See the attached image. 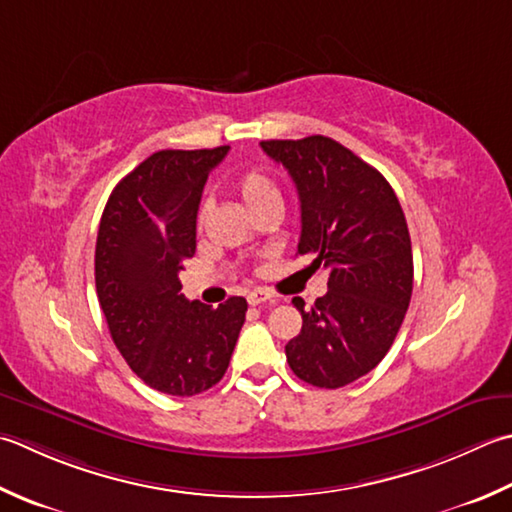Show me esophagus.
Here are the masks:
<instances>
[{"instance_id": "34e87169", "label": "esophagus", "mask_w": 512, "mask_h": 512, "mask_svg": "<svg viewBox=\"0 0 512 512\" xmlns=\"http://www.w3.org/2000/svg\"><path fill=\"white\" fill-rule=\"evenodd\" d=\"M246 299H248L250 306H259V304H266V302L275 304V297L266 293V290H253V293H248Z\"/></svg>"}]
</instances>
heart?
Returning <instances> with one entry per match:
<instances>
[{
  "label": "heart",
  "mask_w": 512,
  "mask_h": 512,
  "mask_svg": "<svg viewBox=\"0 0 512 512\" xmlns=\"http://www.w3.org/2000/svg\"><path fill=\"white\" fill-rule=\"evenodd\" d=\"M233 190L248 210L255 208L259 202H264V199L277 195V188L270 182V177L257 168L244 170L233 182Z\"/></svg>",
  "instance_id": "b5f03b06"
}]
</instances>
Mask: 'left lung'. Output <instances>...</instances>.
Segmentation results:
<instances>
[{
	"label": "left lung",
	"mask_w": 512,
	"mask_h": 512,
	"mask_svg": "<svg viewBox=\"0 0 512 512\" xmlns=\"http://www.w3.org/2000/svg\"><path fill=\"white\" fill-rule=\"evenodd\" d=\"M264 153L293 177L302 204L297 253L328 270L315 306L293 304L302 330L286 359L302 382L342 388L368 375L393 346L413 295V248L395 190L335 139H268Z\"/></svg>",
	"instance_id": "left-lung-1"
}]
</instances>
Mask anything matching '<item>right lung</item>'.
<instances>
[{
	"label": "right lung",
	"instance_id": "1",
	"mask_svg": "<svg viewBox=\"0 0 512 512\" xmlns=\"http://www.w3.org/2000/svg\"><path fill=\"white\" fill-rule=\"evenodd\" d=\"M228 146L159 150L115 186L99 222L95 286L110 337L133 373L166 395L190 397L224 377L248 304L217 308L179 293L195 255L208 173Z\"/></svg>",
	"mask_w": 512,
	"mask_h": 512
}]
</instances>
